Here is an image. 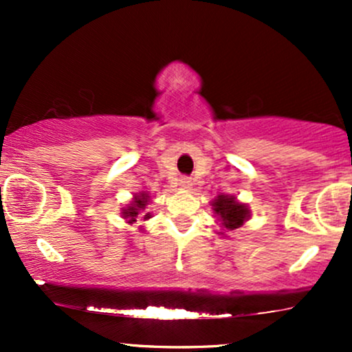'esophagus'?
Wrapping results in <instances>:
<instances>
[{
	"instance_id": "esophagus-1",
	"label": "esophagus",
	"mask_w": 352,
	"mask_h": 352,
	"mask_svg": "<svg viewBox=\"0 0 352 352\" xmlns=\"http://www.w3.org/2000/svg\"><path fill=\"white\" fill-rule=\"evenodd\" d=\"M180 187L182 188H190V187H192V182H190V179H187V177H182Z\"/></svg>"
}]
</instances>
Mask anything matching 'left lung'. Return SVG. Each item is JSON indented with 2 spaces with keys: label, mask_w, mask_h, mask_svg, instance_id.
<instances>
[{
  "label": "left lung",
  "mask_w": 352,
  "mask_h": 352,
  "mask_svg": "<svg viewBox=\"0 0 352 352\" xmlns=\"http://www.w3.org/2000/svg\"><path fill=\"white\" fill-rule=\"evenodd\" d=\"M212 207L221 228L227 232L240 228L250 218V208L245 204H240L233 195H218L212 201Z\"/></svg>",
  "instance_id": "1"
}]
</instances>
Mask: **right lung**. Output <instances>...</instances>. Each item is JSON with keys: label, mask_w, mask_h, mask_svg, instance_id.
<instances>
[{"label": "right lung", "mask_w": 352, "mask_h": 352, "mask_svg": "<svg viewBox=\"0 0 352 352\" xmlns=\"http://www.w3.org/2000/svg\"><path fill=\"white\" fill-rule=\"evenodd\" d=\"M148 201H151V197H148L147 192L135 193L134 200L129 204V207L122 208V217L127 220V223H134V221H137V218H139V215H142L144 220L151 218V212H145Z\"/></svg>", "instance_id": "right-lung-1"}]
</instances>
